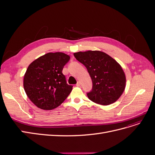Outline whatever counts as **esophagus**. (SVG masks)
I'll return each mask as SVG.
<instances>
[{"label": "esophagus", "mask_w": 155, "mask_h": 155, "mask_svg": "<svg viewBox=\"0 0 155 155\" xmlns=\"http://www.w3.org/2000/svg\"><path fill=\"white\" fill-rule=\"evenodd\" d=\"M80 85H81V83H80V82H79V81H78V82L77 83V84H76V86H77V87H80Z\"/></svg>", "instance_id": "34e87169"}]
</instances>
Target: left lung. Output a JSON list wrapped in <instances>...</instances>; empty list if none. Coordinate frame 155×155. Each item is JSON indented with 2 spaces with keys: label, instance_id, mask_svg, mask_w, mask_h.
<instances>
[{
  "label": "left lung",
  "instance_id": "left-lung-1",
  "mask_svg": "<svg viewBox=\"0 0 155 155\" xmlns=\"http://www.w3.org/2000/svg\"><path fill=\"white\" fill-rule=\"evenodd\" d=\"M76 59L87 68L92 81V88L87 94L97 104L108 105L119 99L125 87L126 78L120 64L101 51H79Z\"/></svg>",
  "mask_w": 155,
  "mask_h": 155
}]
</instances>
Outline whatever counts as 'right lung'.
Here are the masks:
<instances>
[{
  "label": "right lung",
  "mask_w": 155,
  "mask_h": 155,
  "mask_svg": "<svg viewBox=\"0 0 155 155\" xmlns=\"http://www.w3.org/2000/svg\"><path fill=\"white\" fill-rule=\"evenodd\" d=\"M70 56L63 52L46 54L28 67L23 85L31 102L39 109L51 110L66 100L72 90L62 73Z\"/></svg>",
  "instance_id": "obj_1"
}]
</instances>
